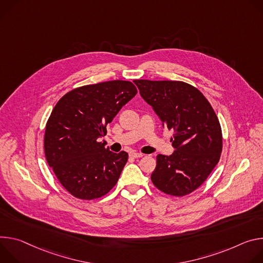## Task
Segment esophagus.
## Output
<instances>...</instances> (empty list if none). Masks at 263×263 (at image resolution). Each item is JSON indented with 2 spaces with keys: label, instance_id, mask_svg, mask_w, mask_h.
Here are the masks:
<instances>
[{
  "label": "esophagus",
  "instance_id": "34e87169",
  "mask_svg": "<svg viewBox=\"0 0 263 263\" xmlns=\"http://www.w3.org/2000/svg\"><path fill=\"white\" fill-rule=\"evenodd\" d=\"M129 156L132 157V158H142L144 155L143 154H141V153H137V152H132L130 154H129Z\"/></svg>",
  "mask_w": 263,
  "mask_h": 263
}]
</instances>
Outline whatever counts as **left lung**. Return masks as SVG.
Segmentation results:
<instances>
[{
  "instance_id": "8db88e82",
  "label": "left lung",
  "mask_w": 263,
  "mask_h": 263,
  "mask_svg": "<svg viewBox=\"0 0 263 263\" xmlns=\"http://www.w3.org/2000/svg\"><path fill=\"white\" fill-rule=\"evenodd\" d=\"M143 99L151 104L172 133L170 156H157L153 184L165 194L185 196L207 180L222 151V133L207 98L195 86L176 80L134 81Z\"/></svg>"
}]
</instances>
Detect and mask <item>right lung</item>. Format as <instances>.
<instances>
[{"label": "right lung", "instance_id": "obj_1", "mask_svg": "<svg viewBox=\"0 0 263 263\" xmlns=\"http://www.w3.org/2000/svg\"><path fill=\"white\" fill-rule=\"evenodd\" d=\"M138 93L130 81L82 85L54 106L46 123V160L63 187L84 200L107 194L117 184L128 155L115 154L98 139L123 105Z\"/></svg>", "mask_w": 263, "mask_h": 263}]
</instances>
